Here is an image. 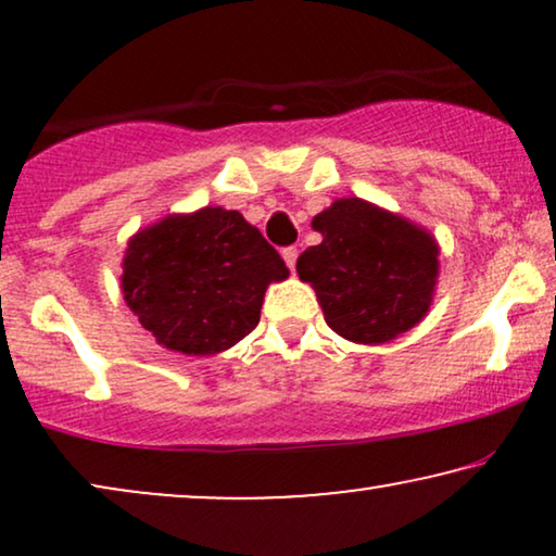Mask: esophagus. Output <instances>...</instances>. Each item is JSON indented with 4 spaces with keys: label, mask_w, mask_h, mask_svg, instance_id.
<instances>
[{
    "label": "esophagus",
    "mask_w": 556,
    "mask_h": 556,
    "mask_svg": "<svg viewBox=\"0 0 556 556\" xmlns=\"http://www.w3.org/2000/svg\"><path fill=\"white\" fill-rule=\"evenodd\" d=\"M283 261L291 270H295V261H299V250L295 248H283Z\"/></svg>",
    "instance_id": "esophagus-1"
}]
</instances>
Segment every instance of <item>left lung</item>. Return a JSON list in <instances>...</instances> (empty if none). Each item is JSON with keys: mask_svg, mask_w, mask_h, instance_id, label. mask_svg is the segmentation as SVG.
Masks as SVG:
<instances>
[{"mask_svg": "<svg viewBox=\"0 0 556 556\" xmlns=\"http://www.w3.org/2000/svg\"><path fill=\"white\" fill-rule=\"evenodd\" d=\"M321 242L295 270L316 291L326 324L354 344H390L428 316L440 276L435 235L359 197L311 219Z\"/></svg>", "mask_w": 556, "mask_h": 556, "instance_id": "left-lung-1", "label": "left lung"}]
</instances>
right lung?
I'll use <instances>...</instances> for the list:
<instances>
[{"label":"right lung","mask_w":556,"mask_h":556,"mask_svg":"<svg viewBox=\"0 0 556 556\" xmlns=\"http://www.w3.org/2000/svg\"><path fill=\"white\" fill-rule=\"evenodd\" d=\"M121 293L159 346L215 356L261 321L265 291L288 278L276 248L238 210L174 212L131 235Z\"/></svg>","instance_id":"1"}]
</instances>
